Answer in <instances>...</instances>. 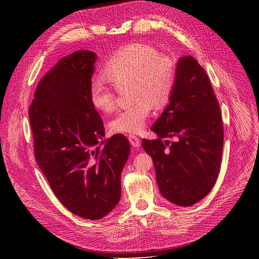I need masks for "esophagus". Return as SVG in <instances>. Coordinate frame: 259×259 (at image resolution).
Returning a JSON list of instances; mask_svg holds the SVG:
<instances>
[{
	"mask_svg": "<svg viewBox=\"0 0 259 259\" xmlns=\"http://www.w3.org/2000/svg\"><path fill=\"white\" fill-rule=\"evenodd\" d=\"M128 139H129L130 144H131L133 147H135V148H139V147H141V141H140V139L137 137V135L130 134Z\"/></svg>",
	"mask_w": 259,
	"mask_h": 259,
	"instance_id": "esophagus-1",
	"label": "esophagus"
}]
</instances>
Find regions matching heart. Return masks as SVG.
<instances>
[{"instance_id": "b5f03b06", "label": "heart", "mask_w": 259, "mask_h": 259, "mask_svg": "<svg viewBox=\"0 0 259 259\" xmlns=\"http://www.w3.org/2000/svg\"><path fill=\"white\" fill-rule=\"evenodd\" d=\"M103 74L117 89L130 84L133 101L109 122L115 133H138L146 125L152 108L162 109L170 102L176 83L174 60L150 45L131 43L114 51L103 66ZM92 106L102 112L112 111L116 104L115 89L103 78L89 86Z\"/></svg>"}]
</instances>
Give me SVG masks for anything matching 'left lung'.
Instances as JSON below:
<instances>
[{"instance_id": "8db88e82", "label": "left lung", "mask_w": 259, "mask_h": 259, "mask_svg": "<svg viewBox=\"0 0 259 259\" xmlns=\"http://www.w3.org/2000/svg\"><path fill=\"white\" fill-rule=\"evenodd\" d=\"M151 130L157 139L142 146L153 159L161 195L181 207L207 196L221 169L224 128L211 81L193 57L179 60L172 98Z\"/></svg>"}]
</instances>
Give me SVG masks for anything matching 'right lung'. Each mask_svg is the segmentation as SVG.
<instances>
[{
  "label": "right lung",
  "instance_id": "right-lung-1",
  "mask_svg": "<svg viewBox=\"0 0 259 259\" xmlns=\"http://www.w3.org/2000/svg\"><path fill=\"white\" fill-rule=\"evenodd\" d=\"M97 53L77 50L39 80L29 107L34 155L53 193L73 214L100 220L120 198V173L130 144L104 140L103 120L90 102Z\"/></svg>",
  "mask_w": 259,
  "mask_h": 259
}]
</instances>
